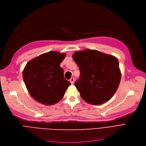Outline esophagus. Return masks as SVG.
<instances>
[{
    "label": "esophagus",
    "mask_w": 146,
    "mask_h": 146,
    "mask_svg": "<svg viewBox=\"0 0 146 146\" xmlns=\"http://www.w3.org/2000/svg\"><path fill=\"white\" fill-rule=\"evenodd\" d=\"M70 82H71V83L72 84H73L74 83V81H75V78H74V77H72V78H71V79H70Z\"/></svg>",
    "instance_id": "esophagus-1"
}]
</instances>
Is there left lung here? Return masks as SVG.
Instances as JSON below:
<instances>
[{
  "mask_svg": "<svg viewBox=\"0 0 146 146\" xmlns=\"http://www.w3.org/2000/svg\"><path fill=\"white\" fill-rule=\"evenodd\" d=\"M73 59L80 68V78L75 86L81 98L92 105H100L114 95L121 81L116 58L87 49L75 53Z\"/></svg>",
  "mask_w": 146,
  "mask_h": 146,
  "instance_id": "1",
  "label": "left lung"
}]
</instances>
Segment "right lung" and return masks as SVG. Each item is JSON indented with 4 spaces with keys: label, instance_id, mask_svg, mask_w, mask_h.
I'll list each match as a JSON object with an SVG mask.
<instances>
[{
    "label": "right lung",
    "instance_id": "1",
    "mask_svg": "<svg viewBox=\"0 0 146 146\" xmlns=\"http://www.w3.org/2000/svg\"><path fill=\"white\" fill-rule=\"evenodd\" d=\"M65 54L49 52L28 62L23 80L33 98L46 105H53L63 98L71 82L64 78L60 64Z\"/></svg>",
    "mask_w": 146,
    "mask_h": 146
}]
</instances>
